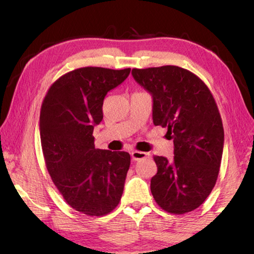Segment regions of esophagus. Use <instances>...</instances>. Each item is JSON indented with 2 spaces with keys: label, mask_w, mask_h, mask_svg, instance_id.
<instances>
[{
  "label": "esophagus",
  "mask_w": 254,
  "mask_h": 254,
  "mask_svg": "<svg viewBox=\"0 0 254 254\" xmlns=\"http://www.w3.org/2000/svg\"><path fill=\"white\" fill-rule=\"evenodd\" d=\"M131 156H132L133 160L137 161V160H141V159H144V158L149 157V153L143 152V151H137V150H134V151H132Z\"/></svg>",
  "instance_id": "obj_1"
}]
</instances>
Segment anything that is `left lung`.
<instances>
[{
  "label": "left lung",
  "instance_id": "left-lung-1",
  "mask_svg": "<svg viewBox=\"0 0 254 254\" xmlns=\"http://www.w3.org/2000/svg\"><path fill=\"white\" fill-rule=\"evenodd\" d=\"M132 75L152 95L153 124L174 140L171 160L153 157V198L168 213L191 212L207 198L220 171L224 128L216 102L199 77L178 66L134 68Z\"/></svg>",
  "mask_w": 254,
  "mask_h": 254
}]
</instances>
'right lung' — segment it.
I'll use <instances>...</instances> for the list:
<instances>
[{
	"label": "right lung",
	"mask_w": 254,
	"mask_h": 254,
	"mask_svg": "<svg viewBox=\"0 0 254 254\" xmlns=\"http://www.w3.org/2000/svg\"><path fill=\"white\" fill-rule=\"evenodd\" d=\"M130 71L78 68L59 77L42 102L40 140L47 170L66 203L87 216L111 213L123 194L130 154L95 149L93 131L103 120L107 92Z\"/></svg>",
	"instance_id": "add662e5"
}]
</instances>
